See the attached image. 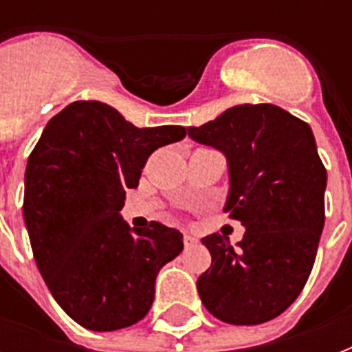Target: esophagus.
Masks as SVG:
<instances>
[{
	"instance_id": "esophagus-1",
	"label": "esophagus",
	"mask_w": 352,
	"mask_h": 352,
	"mask_svg": "<svg viewBox=\"0 0 352 352\" xmlns=\"http://www.w3.org/2000/svg\"><path fill=\"white\" fill-rule=\"evenodd\" d=\"M182 241H184V248H192V246L197 245V239H195V237L190 234H184Z\"/></svg>"
}]
</instances>
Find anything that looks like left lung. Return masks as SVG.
<instances>
[{"label":"left lung","mask_w":352,"mask_h":352,"mask_svg":"<svg viewBox=\"0 0 352 352\" xmlns=\"http://www.w3.org/2000/svg\"><path fill=\"white\" fill-rule=\"evenodd\" d=\"M188 135L225 153V212L246 230L237 245L203 237L212 265L197 279L201 301L232 325L270 322L305 287L325 223L327 170L311 126L272 104H243Z\"/></svg>","instance_id":"8db88e82"}]
</instances>
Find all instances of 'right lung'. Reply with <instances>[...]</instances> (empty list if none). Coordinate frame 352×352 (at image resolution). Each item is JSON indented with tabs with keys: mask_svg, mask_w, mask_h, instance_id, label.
I'll list each match as a JSON object with an SVG mask.
<instances>
[{
	"mask_svg": "<svg viewBox=\"0 0 352 352\" xmlns=\"http://www.w3.org/2000/svg\"><path fill=\"white\" fill-rule=\"evenodd\" d=\"M186 137L182 126L137 127L117 109L78 100L47 122L25 170L23 219L41 278L58 305L89 331L142 320L155 279L182 252V234L120 217L155 149Z\"/></svg>",
	"mask_w": 352,
	"mask_h": 352,
	"instance_id": "right-lung-1",
	"label": "right lung"
}]
</instances>
